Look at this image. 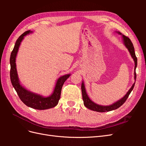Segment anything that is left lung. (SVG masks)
Here are the masks:
<instances>
[{
  "label": "left lung",
  "mask_w": 146,
  "mask_h": 146,
  "mask_svg": "<svg viewBox=\"0 0 146 146\" xmlns=\"http://www.w3.org/2000/svg\"><path fill=\"white\" fill-rule=\"evenodd\" d=\"M119 33L121 34L119 32ZM122 38H123V43H124L125 47L128 48V50H129L131 57L133 58L134 61H135V66L134 74H135V79L136 80V68L137 66V58H136V55H135V48H134V47L133 45V43L131 42L130 38L129 37L125 36V35H123ZM135 83H134L133 85H132V86L129 90V91L127 92V93L125 94V96L123 97V98H122L121 99L117 101L116 102L113 104V105H109V106H102V105H99L95 104L89 98V97L88 96L86 92L85 85H84V83L83 82L82 83L81 89H82V98H83L84 105H85V107L86 108H88V109L91 110H92V111H98V112H106V111H112V110H116V109L120 107L121 105H122L123 104H124V102L126 101L127 98H129V96L130 94L131 93V91L133 90L134 86H135Z\"/></svg>",
  "instance_id": "obj_1"
}]
</instances>
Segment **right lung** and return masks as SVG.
Wrapping results in <instances>:
<instances>
[{"label": "right lung", "instance_id": "right-lung-1", "mask_svg": "<svg viewBox=\"0 0 146 146\" xmlns=\"http://www.w3.org/2000/svg\"><path fill=\"white\" fill-rule=\"evenodd\" d=\"M30 30L22 34L17 39L14 48L10 55V79L11 82L16 90L19 98L28 107L36 110H46L55 107L58 104L61 96V92L64 82L69 77L70 74H67L60 77L56 82L55 89L52 94L47 98H43L42 96L33 93L26 90L20 85L17 77V70L16 68V57L18 52L19 47L24 37L30 33Z\"/></svg>", "mask_w": 146, "mask_h": 146}]
</instances>
